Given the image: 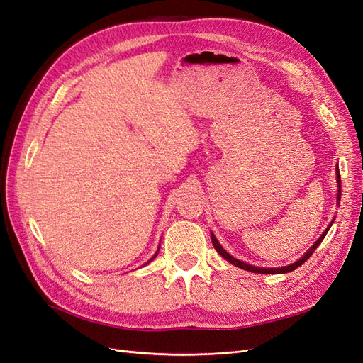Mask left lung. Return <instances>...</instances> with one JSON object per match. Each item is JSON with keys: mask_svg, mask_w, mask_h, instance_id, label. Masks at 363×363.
Masks as SVG:
<instances>
[{"mask_svg": "<svg viewBox=\"0 0 363 363\" xmlns=\"http://www.w3.org/2000/svg\"><path fill=\"white\" fill-rule=\"evenodd\" d=\"M336 175H337V184H339V194H337V200H340V175H339V171L336 169ZM335 221V219H333ZM333 221H332V224H333ZM332 224L327 227V230L325 232L321 235V238L316 240V242L309 248V251L306 252V255L300 259V260H296L295 263H292V265H289V267H283V268H257V267H252V265H248V263H245V262H240V260H238V259H235L233 256H230L228 252L219 245V242L216 240V238L212 235V244H213V247H215V250L219 252V255H221L225 260H228L230 263H233L235 267H238V268H240V269H245V271H251V272H257V274H284V272H291V271H294V269H296L298 267H301L303 263L309 259L312 255H313V251L318 248V245H320L321 242H323V239L325 238V235H327V232H328V228L332 227Z\"/></svg>", "mask_w": 363, "mask_h": 363, "instance_id": "obj_1", "label": "left lung"}]
</instances>
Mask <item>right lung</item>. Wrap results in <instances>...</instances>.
<instances>
[{
    "label": "right lung",
    "mask_w": 363,
    "mask_h": 363,
    "mask_svg": "<svg viewBox=\"0 0 363 363\" xmlns=\"http://www.w3.org/2000/svg\"><path fill=\"white\" fill-rule=\"evenodd\" d=\"M156 256H157V252H156V255H155V256H152V259H155V257H156ZM152 259H151V260H152Z\"/></svg>",
    "instance_id": "right-lung-1"
}]
</instances>
